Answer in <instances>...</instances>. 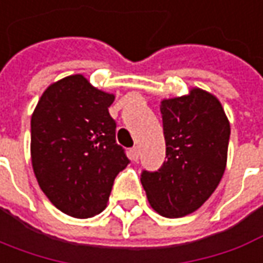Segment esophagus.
<instances>
[{"label":"esophagus","mask_w":263,"mask_h":263,"mask_svg":"<svg viewBox=\"0 0 263 263\" xmlns=\"http://www.w3.org/2000/svg\"><path fill=\"white\" fill-rule=\"evenodd\" d=\"M139 147H133V149L130 150V157H132V160L133 162H137L139 160Z\"/></svg>","instance_id":"1"}]
</instances>
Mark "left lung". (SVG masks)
Here are the masks:
<instances>
[{
  "label": "left lung",
  "mask_w": 263,
  "mask_h": 263,
  "mask_svg": "<svg viewBox=\"0 0 263 263\" xmlns=\"http://www.w3.org/2000/svg\"><path fill=\"white\" fill-rule=\"evenodd\" d=\"M166 160L142 172L149 203L166 218H182L211 197L225 173L231 126L220 101L200 88L160 104Z\"/></svg>",
  "instance_id": "obj_1"
}]
</instances>
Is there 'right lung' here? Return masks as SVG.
Instances as JSON below:
<instances>
[{"label":"right lung","mask_w":263,"mask_h":263,"mask_svg":"<svg viewBox=\"0 0 263 263\" xmlns=\"http://www.w3.org/2000/svg\"><path fill=\"white\" fill-rule=\"evenodd\" d=\"M114 94L68 76L45 90L31 117V162L44 195L73 218L99 215L130 160L108 113Z\"/></svg>","instance_id":"right-lung-1"}]
</instances>
